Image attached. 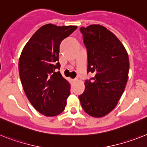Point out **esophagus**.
<instances>
[{
	"instance_id": "34e87169",
	"label": "esophagus",
	"mask_w": 147,
	"mask_h": 147,
	"mask_svg": "<svg viewBox=\"0 0 147 147\" xmlns=\"http://www.w3.org/2000/svg\"><path fill=\"white\" fill-rule=\"evenodd\" d=\"M72 81H73L74 83H76V82H78V78H75V79L72 80Z\"/></svg>"
}]
</instances>
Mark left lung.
<instances>
[{"mask_svg": "<svg viewBox=\"0 0 147 147\" xmlns=\"http://www.w3.org/2000/svg\"><path fill=\"white\" fill-rule=\"evenodd\" d=\"M88 57L87 71L95 74L84 82L78 96L87 114L100 118L112 111L125 90L129 70V55L123 43L100 24L81 28Z\"/></svg>", "mask_w": 147, "mask_h": 147, "instance_id": "left-lung-1", "label": "left lung"}]
</instances>
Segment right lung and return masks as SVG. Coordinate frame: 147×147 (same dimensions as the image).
I'll list each match as a JSON object with an SVG mask.
<instances>
[{
  "label": "right lung",
  "instance_id": "1",
  "mask_svg": "<svg viewBox=\"0 0 147 147\" xmlns=\"http://www.w3.org/2000/svg\"><path fill=\"white\" fill-rule=\"evenodd\" d=\"M77 26H42L26 43L18 61V71L26 96L38 112L46 117L64 111L71 84L60 71V42Z\"/></svg>",
  "mask_w": 147,
  "mask_h": 147
}]
</instances>
